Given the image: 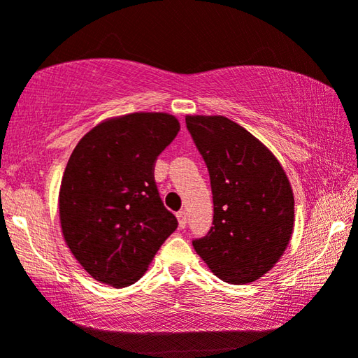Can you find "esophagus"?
Wrapping results in <instances>:
<instances>
[{"label":"esophagus","mask_w":358,"mask_h":358,"mask_svg":"<svg viewBox=\"0 0 358 358\" xmlns=\"http://www.w3.org/2000/svg\"><path fill=\"white\" fill-rule=\"evenodd\" d=\"M176 216H178V221H179V227L184 229L187 225V213L184 210H180L176 213Z\"/></svg>","instance_id":"34e87169"}]
</instances>
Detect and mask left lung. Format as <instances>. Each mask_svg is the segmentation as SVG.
<instances>
[{"instance_id":"left-lung-1","label":"left lung","mask_w":358,"mask_h":358,"mask_svg":"<svg viewBox=\"0 0 358 358\" xmlns=\"http://www.w3.org/2000/svg\"><path fill=\"white\" fill-rule=\"evenodd\" d=\"M187 129L210 171L213 227L194 240L196 255L224 282L267 273L288 248L294 196L273 153L243 126L216 115H187Z\"/></svg>"}]
</instances>
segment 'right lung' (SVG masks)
<instances>
[{
    "label": "right lung",
    "instance_id": "obj_1",
    "mask_svg": "<svg viewBox=\"0 0 358 358\" xmlns=\"http://www.w3.org/2000/svg\"><path fill=\"white\" fill-rule=\"evenodd\" d=\"M168 113L137 112L99 123L71 152L59 192L65 243L97 282L136 283L178 229L153 168L179 133Z\"/></svg>",
    "mask_w": 358,
    "mask_h": 358
}]
</instances>
